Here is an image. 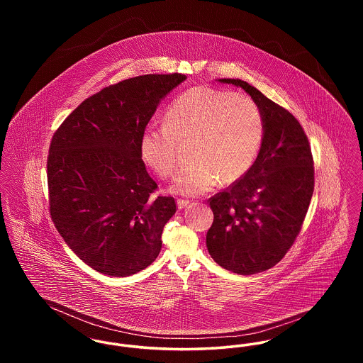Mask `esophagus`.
Wrapping results in <instances>:
<instances>
[{
	"instance_id": "1",
	"label": "esophagus",
	"mask_w": 363,
	"mask_h": 363,
	"mask_svg": "<svg viewBox=\"0 0 363 363\" xmlns=\"http://www.w3.org/2000/svg\"><path fill=\"white\" fill-rule=\"evenodd\" d=\"M177 204H178L179 209H184V208L189 207L190 200H186V199H178V200H177Z\"/></svg>"
}]
</instances>
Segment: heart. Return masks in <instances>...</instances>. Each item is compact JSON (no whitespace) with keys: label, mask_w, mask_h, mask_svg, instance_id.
Segmentation results:
<instances>
[{"label":"heart","mask_w":363,"mask_h":363,"mask_svg":"<svg viewBox=\"0 0 363 363\" xmlns=\"http://www.w3.org/2000/svg\"><path fill=\"white\" fill-rule=\"evenodd\" d=\"M164 125H150L140 138V155L159 177L178 167L179 145L190 144L189 167L174 181L181 194L197 196L222 182L233 184L252 169L264 135V116L250 96L213 86L178 94L164 111Z\"/></svg>","instance_id":"1"}]
</instances>
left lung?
<instances>
[{"instance_id":"8db88e82","label":"left lung","mask_w":363,"mask_h":363,"mask_svg":"<svg viewBox=\"0 0 363 363\" xmlns=\"http://www.w3.org/2000/svg\"><path fill=\"white\" fill-rule=\"evenodd\" d=\"M219 82L241 86L259 104L265 135L247 174L208 200L213 212L208 252L225 269L253 275L277 265L296 240L314 190V162L308 136L289 110L246 82Z\"/></svg>"}]
</instances>
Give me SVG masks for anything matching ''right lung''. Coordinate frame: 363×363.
<instances>
[{
  "instance_id": "right-lung-1",
  "label": "right lung",
  "mask_w": 363,
  "mask_h": 363,
  "mask_svg": "<svg viewBox=\"0 0 363 363\" xmlns=\"http://www.w3.org/2000/svg\"><path fill=\"white\" fill-rule=\"evenodd\" d=\"M182 73L143 74L106 86L54 132L48 156L49 209L70 249L108 277L138 274L155 261L174 197L155 196L140 138Z\"/></svg>"
}]
</instances>
